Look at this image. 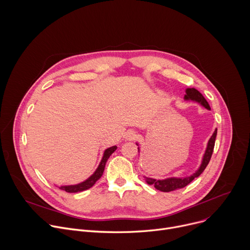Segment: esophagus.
<instances>
[{"mask_svg": "<svg viewBox=\"0 0 250 250\" xmlns=\"http://www.w3.org/2000/svg\"><path fill=\"white\" fill-rule=\"evenodd\" d=\"M126 136H127L128 139L131 140V139H133V138L135 137V132H133V131H127V135H126Z\"/></svg>", "mask_w": 250, "mask_h": 250, "instance_id": "esophagus-1", "label": "esophagus"}]
</instances>
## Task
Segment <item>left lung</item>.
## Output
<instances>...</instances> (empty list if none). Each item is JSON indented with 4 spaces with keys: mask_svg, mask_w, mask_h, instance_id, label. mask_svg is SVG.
<instances>
[{
    "mask_svg": "<svg viewBox=\"0 0 250 250\" xmlns=\"http://www.w3.org/2000/svg\"><path fill=\"white\" fill-rule=\"evenodd\" d=\"M184 99L196 101V102L200 103L203 106H205L206 109L210 110V106H209L208 103L207 102V100L195 88H188L186 90V95H185ZM216 136H217V128L215 131H213L212 135L210 136V138L208 142V146H207L206 152L204 154L203 161H202L200 168L193 175H191L190 177H186V178H167V179H165V180H156V179H152V178H146L147 184L154 185L155 189L162 191V192H172V191L186 187L188 184H190L195 179V178L199 177L203 173V171L206 169V167L208 166V164L210 160L212 151H213V147H215Z\"/></svg>",
    "mask_w": 250,
    "mask_h": 250,
    "instance_id": "8db88e82",
    "label": "left lung"
}]
</instances>
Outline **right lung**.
Returning <instances> with one entry per match:
<instances>
[{
	"mask_svg": "<svg viewBox=\"0 0 250 250\" xmlns=\"http://www.w3.org/2000/svg\"><path fill=\"white\" fill-rule=\"evenodd\" d=\"M116 149H117V146H112V147L104 150V156L102 158V161H101L99 167L97 168L95 173L90 178H88L86 181H84V182H82L80 184H77V185L61 186L60 189L63 190V191H66L67 193H77V192H82V191H85V190L93 187L94 184L102 177V175L104 173V166H105L106 161H108L109 157L115 152Z\"/></svg>",
	"mask_w": 250,
	"mask_h": 250,
	"instance_id": "1",
	"label": "right lung"
}]
</instances>
